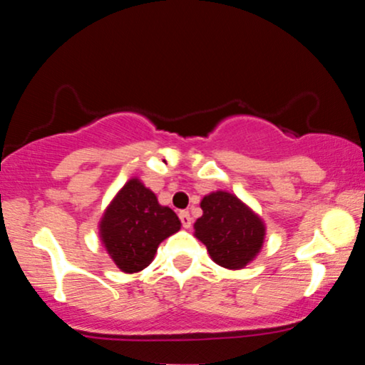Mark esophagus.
<instances>
[{
    "label": "esophagus",
    "mask_w": 365,
    "mask_h": 365,
    "mask_svg": "<svg viewBox=\"0 0 365 365\" xmlns=\"http://www.w3.org/2000/svg\"><path fill=\"white\" fill-rule=\"evenodd\" d=\"M178 216H180V221H182L183 228H190L192 217H190V215H188V211H180Z\"/></svg>",
    "instance_id": "esophagus-1"
}]
</instances>
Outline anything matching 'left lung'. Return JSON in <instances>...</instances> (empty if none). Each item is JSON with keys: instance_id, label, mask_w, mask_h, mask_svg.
<instances>
[{"instance_id": "1", "label": "left lung", "mask_w": 365, "mask_h": 365, "mask_svg": "<svg viewBox=\"0 0 365 365\" xmlns=\"http://www.w3.org/2000/svg\"><path fill=\"white\" fill-rule=\"evenodd\" d=\"M202 216L194 223V237L206 245L217 266L244 269L261 252L266 223L235 194L216 190L200 200Z\"/></svg>"}]
</instances>
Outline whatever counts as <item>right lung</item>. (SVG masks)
Masks as SVG:
<instances>
[{"label":"right lung","instance_id":"1","mask_svg":"<svg viewBox=\"0 0 365 365\" xmlns=\"http://www.w3.org/2000/svg\"><path fill=\"white\" fill-rule=\"evenodd\" d=\"M98 228L99 240L116 267L133 274L153 262L159 244L177 233L182 223L139 177H132L104 209Z\"/></svg>","mask_w":365,"mask_h":365}]
</instances>
